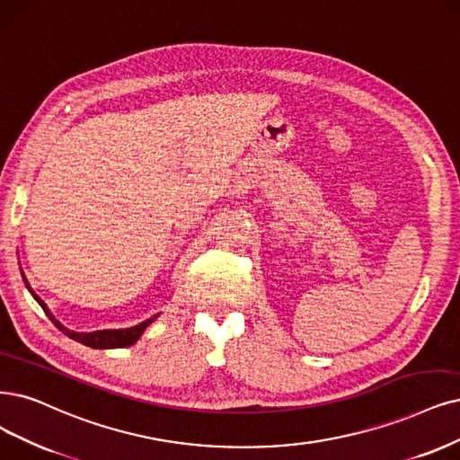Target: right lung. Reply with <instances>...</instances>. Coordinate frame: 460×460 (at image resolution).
I'll use <instances>...</instances> for the list:
<instances>
[{"instance_id": "add662e5", "label": "right lung", "mask_w": 460, "mask_h": 460, "mask_svg": "<svg viewBox=\"0 0 460 460\" xmlns=\"http://www.w3.org/2000/svg\"><path fill=\"white\" fill-rule=\"evenodd\" d=\"M24 277V275H22ZM24 282H26V279H24ZM26 286H28V282H26ZM28 290H30V294L33 296V299H36L41 307H43V311L47 313V316L53 320V324L64 333V335H67V337H72L74 341H77V343H83V345H87V347H93V349H123V347H128V345H134L136 341H138V337L144 333V330L151 324L153 322V318H147L146 322H142V324H138V326H132V328H127V330H102V332H93V333H77V332H70V330H66L60 322H57L55 320V316L49 313V309H47V305L33 294V290L31 288L28 286Z\"/></svg>"}]
</instances>
